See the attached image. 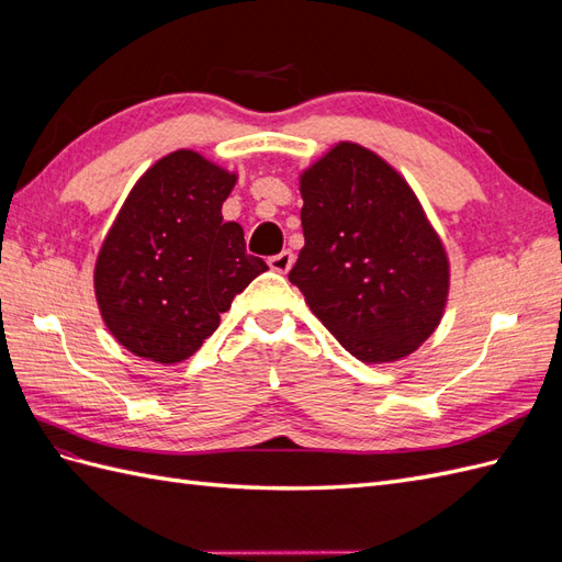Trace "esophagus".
<instances>
[{"label":"esophagus","instance_id":"34e87169","mask_svg":"<svg viewBox=\"0 0 562 562\" xmlns=\"http://www.w3.org/2000/svg\"><path fill=\"white\" fill-rule=\"evenodd\" d=\"M293 260H295V258H293L291 250H281L279 255H271L267 265H269L271 269H274V271H279V274H285V271L293 267Z\"/></svg>","mask_w":562,"mask_h":562}]
</instances>
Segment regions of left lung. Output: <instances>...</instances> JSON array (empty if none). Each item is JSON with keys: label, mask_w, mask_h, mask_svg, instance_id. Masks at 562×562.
Listing matches in <instances>:
<instances>
[{"label": "left lung", "mask_w": 562, "mask_h": 562, "mask_svg": "<svg viewBox=\"0 0 562 562\" xmlns=\"http://www.w3.org/2000/svg\"><path fill=\"white\" fill-rule=\"evenodd\" d=\"M300 192L304 248L288 279L359 361L413 353L443 316L450 269L411 187L375 151L339 143Z\"/></svg>", "instance_id": "left-lung-1"}]
</instances>
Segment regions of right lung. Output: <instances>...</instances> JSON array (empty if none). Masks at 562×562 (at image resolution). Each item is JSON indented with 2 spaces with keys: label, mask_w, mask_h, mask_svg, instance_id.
<instances>
[{
  "label": "right lung",
  "mask_w": 562,
  "mask_h": 562,
  "mask_svg": "<svg viewBox=\"0 0 562 562\" xmlns=\"http://www.w3.org/2000/svg\"><path fill=\"white\" fill-rule=\"evenodd\" d=\"M236 176L178 149L135 182L95 262L110 333L135 356L178 363L206 342L232 300L267 271L223 220Z\"/></svg>",
  "instance_id": "add662e5"
}]
</instances>
